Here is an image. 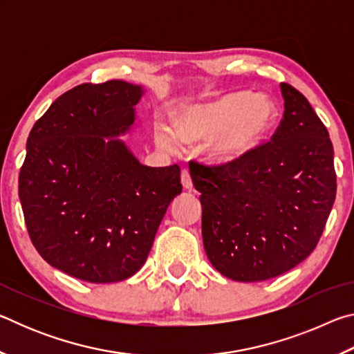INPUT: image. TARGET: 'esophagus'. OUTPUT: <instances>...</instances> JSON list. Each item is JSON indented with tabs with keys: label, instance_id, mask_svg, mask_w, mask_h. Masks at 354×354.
<instances>
[{
	"label": "esophagus",
	"instance_id": "obj_1",
	"mask_svg": "<svg viewBox=\"0 0 354 354\" xmlns=\"http://www.w3.org/2000/svg\"><path fill=\"white\" fill-rule=\"evenodd\" d=\"M181 183H183V187L185 190H192V187H194V184H192V179H190L189 170H183L181 171Z\"/></svg>",
	"mask_w": 354,
	"mask_h": 354
}]
</instances>
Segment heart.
I'll list each match as a JSON object with an SVG mask.
<instances>
[{
    "mask_svg": "<svg viewBox=\"0 0 354 354\" xmlns=\"http://www.w3.org/2000/svg\"><path fill=\"white\" fill-rule=\"evenodd\" d=\"M279 115L278 104L267 93L230 92L221 97L184 106L176 128L158 122L154 139L167 151L185 143L205 142V154L214 165H231L247 158L270 134Z\"/></svg>",
    "mask_w": 354,
    "mask_h": 354,
    "instance_id": "1",
    "label": "heart"
}]
</instances>
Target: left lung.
Wrapping results in <instances>:
<instances>
[{"mask_svg": "<svg viewBox=\"0 0 354 354\" xmlns=\"http://www.w3.org/2000/svg\"><path fill=\"white\" fill-rule=\"evenodd\" d=\"M284 117L272 142L231 165L189 164L200 192L207 259L223 277L256 283L313 253L335 200L334 149L313 106L279 84Z\"/></svg>", "mask_w": 354, "mask_h": 354, "instance_id": "obj_1", "label": "left lung"}]
</instances>
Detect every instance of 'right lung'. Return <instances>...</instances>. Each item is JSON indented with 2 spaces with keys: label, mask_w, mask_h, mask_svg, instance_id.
<instances>
[{
  "label": "right lung",
  "mask_w": 354,
  "mask_h": 354,
  "mask_svg": "<svg viewBox=\"0 0 354 354\" xmlns=\"http://www.w3.org/2000/svg\"><path fill=\"white\" fill-rule=\"evenodd\" d=\"M145 88L81 84L35 122L19 196L35 250L87 283H117L142 268L173 198L178 165L148 167L120 139L134 128Z\"/></svg>",
  "instance_id": "add662e5"
}]
</instances>
